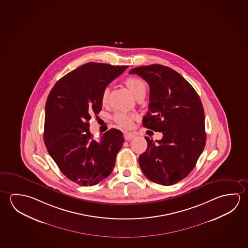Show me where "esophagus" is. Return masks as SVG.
<instances>
[{
  "label": "esophagus",
  "instance_id": "34e87169",
  "mask_svg": "<svg viewBox=\"0 0 248 248\" xmlns=\"http://www.w3.org/2000/svg\"><path fill=\"white\" fill-rule=\"evenodd\" d=\"M135 137H136V135L133 134V133H130V132L124 133V139H126V140H130V139L134 138Z\"/></svg>",
  "mask_w": 248,
  "mask_h": 248
}]
</instances>
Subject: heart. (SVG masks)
I'll return each mask as SVG.
<instances>
[{
    "instance_id": "heart-1",
    "label": "heart",
    "mask_w": 248,
    "mask_h": 248,
    "mask_svg": "<svg viewBox=\"0 0 248 248\" xmlns=\"http://www.w3.org/2000/svg\"><path fill=\"white\" fill-rule=\"evenodd\" d=\"M126 86L129 88L131 93L134 95L135 97L140 93L142 91H145V84L144 82L142 81V79L138 78L130 77L126 78L125 81ZM108 94H109V90H104L103 93H102V102L103 104H106L108 98ZM135 118V116L130 115V114L125 113V112H118L115 115L114 119L117 122L118 124H119L122 127L124 128H129L132 124L133 119Z\"/></svg>"
}]
</instances>
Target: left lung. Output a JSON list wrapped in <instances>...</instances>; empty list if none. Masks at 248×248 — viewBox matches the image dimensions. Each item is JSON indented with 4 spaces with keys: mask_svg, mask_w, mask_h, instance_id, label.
<instances>
[{
    "mask_svg": "<svg viewBox=\"0 0 248 248\" xmlns=\"http://www.w3.org/2000/svg\"><path fill=\"white\" fill-rule=\"evenodd\" d=\"M150 86L149 111L142 118L147 129L162 132L161 140L145 138L148 146L138 163L153 183L170 186L195 168L206 144L205 115L193 86L170 67L153 64L133 68Z\"/></svg>",
    "mask_w": 248,
    "mask_h": 248,
    "instance_id": "1",
    "label": "left lung"
}]
</instances>
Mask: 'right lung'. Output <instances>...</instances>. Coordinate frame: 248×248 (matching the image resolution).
<instances>
[{
	"mask_svg": "<svg viewBox=\"0 0 248 248\" xmlns=\"http://www.w3.org/2000/svg\"><path fill=\"white\" fill-rule=\"evenodd\" d=\"M128 66L89 62L54 85L45 107L44 142L64 175L80 186H93L113 170L124 142L110 129L94 140L89 121L102 109V93Z\"/></svg>",
	"mask_w": 248,
	"mask_h": 248,
	"instance_id": "obj_1",
	"label": "right lung"
}]
</instances>
